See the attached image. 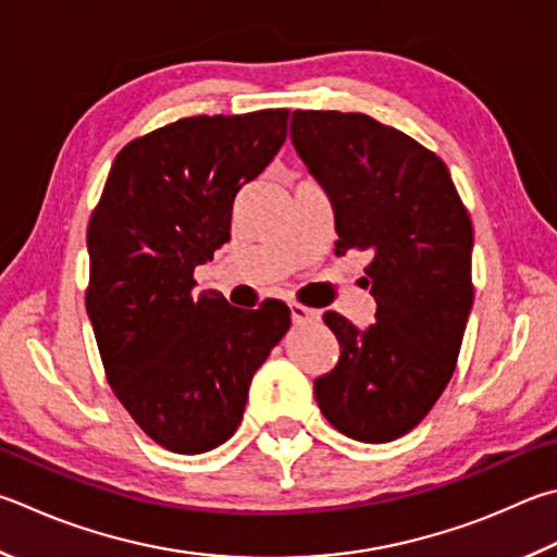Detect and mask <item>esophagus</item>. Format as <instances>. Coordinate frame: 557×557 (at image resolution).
<instances>
[{
    "instance_id": "esophagus-1",
    "label": "esophagus",
    "mask_w": 557,
    "mask_h": 557,
    "mask_svg": "<svg viewBox=\"0 0 557 557\" xmlns=\"http://www.w3.org/2000/svg\"><path fill=\"white\" fill-rule=\"evenodd\" d=\"M289 311H292V321L295 323H313L321 319V313L317 309H309L305 305H299V301H292Z\"/></svg>"
}]
</instances>
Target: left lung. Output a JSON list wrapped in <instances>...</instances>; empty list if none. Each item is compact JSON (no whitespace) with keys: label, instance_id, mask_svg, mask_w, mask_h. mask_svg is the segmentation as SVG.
<instances>
[{"label":"left lung","instance_id":"8db88e82","mask_svg":"<svg viewBox=\"0 0 557 557\" xmlns=\"http://www.w3.org/2000/svg\"><path fill=\"white\" fill-rule=\"evenodd\" d=\"M292 144L326 189L336 256L370 252L375 323L323 313L341 358L313 394L333 429L387 443L426 417L453 377L472 309V221L443 160L368 114H292Z\"/></svg>","mask_w":557,"mask_h":557}]
</instances>
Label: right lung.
<instances>
[{
  "label": "right lung",
  "mask_w": 557,
  "mask_h": 557,
  "mask_svg": "<svg viewBox=\"0 0 557 557\" xmlns=\"http://www.w3.org/2000/svg\"><path fill=\"white\" fill-rule=\"evenodd\" d=\"M287 116H189L134 138L89 219L85 305L107 380L173 453H207L234 436L252 375L292 323L285 301L246 311L195 292V268L231 238L238 189L277 156Z\"/></svg>",
  "instance_id": "obj_1"
}]
</instances>
